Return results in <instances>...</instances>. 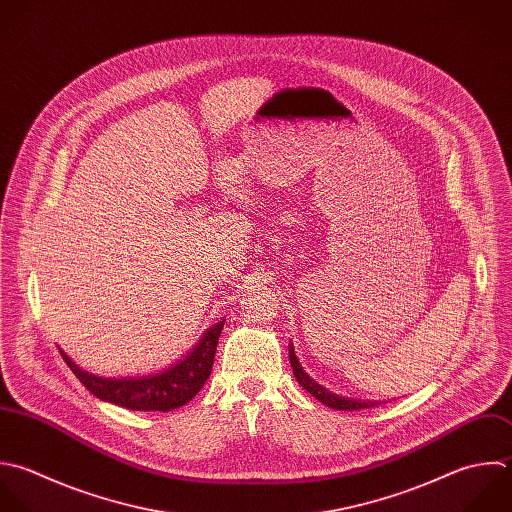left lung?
<instances>
[{
	"instance_id": "obj_1",
	"label": "left lung",
	"mask_w": 512,
	"mask_h": 512,
	"mask_svg": "<svg viewBox=\"0 0 512 512\" xmlns=\"http://www.w3.org/2000/svg\"><path fill=\"white\" fill-rule=\"evenodd\" d=\"M289 361H291V367H293V375L297 379V383L307 391L311 393L317 401H321L323 405L331 407V409H337V411H361V409H371V407H377L381 405V401H363V399H349V397H341L337 393H331L329 389H325L323 385L315 383L301 367L297 355H295V347L289 345Z\"/></svg>"
}]
</instances>
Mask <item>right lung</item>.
Masks as SVG:
<instances>
[{
    "instance_id": "1",
    "label": "right lung",
    "mask_w": 512,
    "mask_h": 512,
    "mask_svg": "<svg viewBox=\"0 0 512 512\" xmlns=\"http://www.w3.org/2000/svg\"><path fill=\"white\" fill-rule=\"evenodd\" d=\"M223 325L225 319L209 327L199 343L191 349V353L169 369L141 377H99L77 367L61 349L59 355L81 381V385L97 399L125 407L129 411L167 413L189 403L209 379Z\"/></svg>"
}]
</instances>
